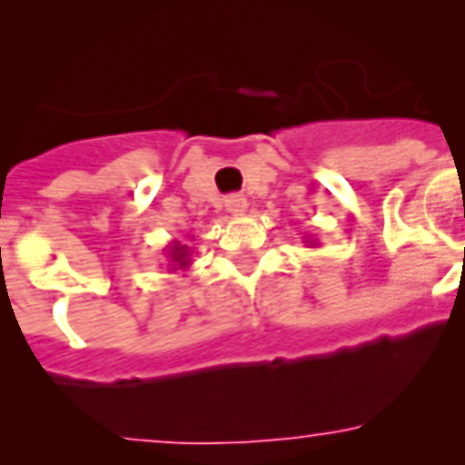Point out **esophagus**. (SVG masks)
<instances>
[{
	"label": "esophagus",
	"mask_w": 465,
	"mask_h": 465,
	"mask_svg": "<svg viewBox=\"0 0 465 465\" xmlns=\"http://www.w3.org/2000/svg\"><path fill=\"white\" fill-rule=\"evenodd\" d=\"M224 204H226V212H229V214H233V217H241V214H246V210H248V200L243 195L226 197Z\"/></svg>",
	"instance_id": "esophagus-1"
}]
</instances>
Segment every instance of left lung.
Segmentation results:
<instances>
[{
    "label": "left lung",
    "instance_id": "8db88e82",
    "mask_svg": "<svg viewBox=\"0 0 465 465\" xmlns=\"http://www.w3.org/2000/svg\"><path fill=\"white\" fill-rule=\"evenodd\" d=\"M304 239H306V243H309L311 248H316V246H318V241H316V239H311V236H304Z\"/></svg>",
    "mask_w": 465,
    "mask_h": 465
}]
</instances>
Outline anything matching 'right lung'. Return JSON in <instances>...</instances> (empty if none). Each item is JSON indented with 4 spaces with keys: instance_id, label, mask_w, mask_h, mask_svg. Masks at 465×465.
I'll use <instances>...</instances> for the list:
<instances>
[{
    "instance_id": "1",
    "label": "right lung",
    "mask_w": 465,
    "mask_h": 465,
    "mask_svg": "<svg viewBox=\"0 0 465 465\" xmlns=\"http://www.w3.org/2000/svg\"><path fill=\"white\" fill-rule=\"evenodd\" d=\"M193 253L195 251L185 246V243H181V241H171L166 246V258L171 272H175V270H188L193 265Z\"/></svg>"
}]
</instances>
